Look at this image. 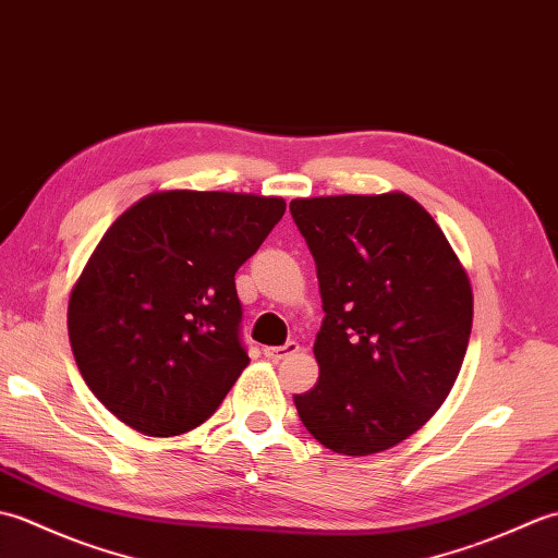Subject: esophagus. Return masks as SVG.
<instances>
[{"label":"esophagus","mask_w":558,"mask_h":558,"mask_svg":"<svg viewBox=\"0 0 558 558\" xmlns=\"http://www.w3.org/2000/svg\"><path fill=\"white\" fill-rule=\"evenodd\" d=\"M294 352H300V342L298 340H288L286 345H272V348H264V354L268 360H272V362H278V360H286V357H290V354H294Z\"/></svg>","instance_id":"34e87169"}]
</instances>
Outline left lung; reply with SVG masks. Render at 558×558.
<instances>
[{
    "instance_id": "obj_1",
    "label": "left lung",
    "mask_w": 558,
    "mask_h": 558,
    "mask_svg": "<svg viewBox=\"0 0 558 558\" xmlns=\"http://www.w3.org/2000/svg\"><path fill=\"white\" fill-rule=\"evenodd\" d=\"M290 213L326 312L314 342L322 374L294 405L336 453H381L429 422L453 388L472 330L470 280L405 194L294 198Z\"/></svg>"
}]
</instances>
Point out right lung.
<instances>
[{"instance_id": "1", "label": "right lung", "mask_w": 558, "mask_h": 558, "mask_svg": "<svg viewBox=\"0 0 558 558\" xmlns=\"http://www.w3.org/2000/svg\"><path fill=\"white\" fill-rule=\"evenodd\" d=\"M286 213L276 196L162 192L117 218L69 300L83 381L148 436L204 424L248 364L234 272Z\"/></svg>"}]
</instances>
